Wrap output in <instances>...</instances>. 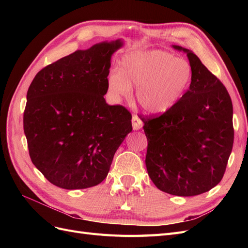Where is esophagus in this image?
I'll list each match as a JSON object with an SVG mask.
<instances>
[{
    "instance_id": "1",
    "label": "esophagus",
    "mask_w": 248,
    "mask_h": 248,
    "mask_svg": "<svg viewBox=\"0 0 248 248\" xmlns=\"http://www.w3.org/2000/svg\"><path fill=\"white\" fill-rule=\"evenodd\" d=\"M132 127L134 130H139L142 127V121L138 115L132 116Z\"/></svg>"
}]
</instances>
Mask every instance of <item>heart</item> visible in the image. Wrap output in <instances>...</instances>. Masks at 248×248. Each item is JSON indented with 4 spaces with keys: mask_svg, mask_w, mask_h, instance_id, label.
Returning a JSON list of instances; mask_svg holds the SVG:
<instances>
[{
    "mask_svg": "<svg viewBox=\"0 0 248 248\" xmlns=\"http://www.w3.org/2000/svg\"><path fill=\"white\" fill-rule=\"evenodd\" d=\"M192 79V67L187 60L162 50L136 51L127 55L122 71L108 77L109 91L129 97L131 85L138 87L137 99L150 114H163L183 98Z\"/></svg>",
    "mask_w": 248,
    "mask_h": 248,
    "instance_id": "1",
    "label": "heart"
}]
</instances>
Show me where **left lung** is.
Masks as SVG:
<instances>
[{"label":"left lung","instance_id":"1","mask_svg":"<svg viewBox=\"0 0 248 248\" xmlns=\"http://www.w3.org/2000/svg\"><path fill=\"white\" fill-rule=\"evenodd\" d=\"M187 52L192 67L189 89L163 114L140 115L148 147L146 167L157 188L192 197L218 184L234 142L232 104L227 88L197 55Z\"/></svg>","mask_w":248,"mask_h":248}]
</instances>
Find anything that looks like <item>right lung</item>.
<instances>
[{
	"instance_id": "obj_1",
	"label": "right lung",
	"mask_w": 248,
	"mask_h": 248,
	"mask_svg": "<svg viewBox=\"0 0 248 248\" xmlns=\"http://www.w3.org/2000/svg\"><path fill=\"white\" fill-rule=\"evenodd\" d=\"M122 42L77 50L42 68L27 94L24 130L34 166L50 183L82 189L107 178L132 130L125 107L108 106L110 57Z\"/></svg>"
}]
</instances>
